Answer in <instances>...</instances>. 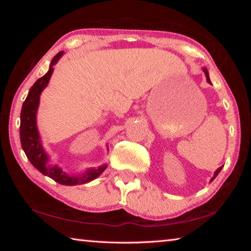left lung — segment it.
Masks as SVG:
<instances>
[{"instance_id": "left-lung-1", "label": "left lung", "mask_w": 251, "mask_h": 251, "mask_svg": "<svg viewBox=\"0 0 251 251\" xmlns=\"http://www.w3.org/2000/svg\"><path fill=\"white\" fill-rule=\"evenodd\" d=\"M202 71H203V73H205V75H206V79H207V82H208V83H209V84H211V82H210V78H209V74H208V71H207V69H206V67H203V69H202ZM222 169H223V166H222V167H219V168L217 169V171H216V172L214 173V176H212V177H211V179H210V181H212V180H214V179H215V178H216V177H217V175H218V174L220 173V171H222Z\"/></svg>"}]
</instances>
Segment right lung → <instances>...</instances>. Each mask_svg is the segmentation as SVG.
<instances>
[{
	"mask_svg": "<svg viewBox=\"0 0 251 251\" xmlns=\"http://www.w3.org/2000/svg\"><path fill=\"white\" fill-rule=\"evenodd\" d=\"M64 52H59L53 57L50 62V70L44 76H42L34 83L24 100L22 110H21V125H20V138L25 155L31 161V164L37 171L43 175L52 178L58 184L66 186H75L86 184L94 180L103 173L107 165H100L99 167H91L80 174H70L65 173L56 164H50V157L44 150L43 144L41 141V135L37 128L36 115L37 109L40 106V97L44 88L50 83V76L54 72V65L59 61ZM108 150V148H107Z\"/></svg>",
	"mask_w": 251,
	"mask_h": 251,
	"instance_id": "right-lung-1",
	"label": "right lung"
}]
</instances>
